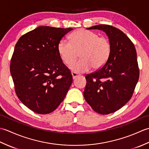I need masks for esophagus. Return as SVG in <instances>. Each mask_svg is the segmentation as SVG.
I'll list each match as a JSON object with an SVG mask.
<instances>
[{"label":"esophagus","instance_id":"1","mask_svg":"<svg viewBox=\"0 0 149 149\" xmlns=\"http://www.w3.org/2000/svg\"><path fill=\"white\" fill-rule=\"evenodd\" d=\"M72 75L73 79H75V78L79 76L80 74H77V73H76V72H72Z\"/></svg>","mask_w":149,"mask_h":149}]
</instances>
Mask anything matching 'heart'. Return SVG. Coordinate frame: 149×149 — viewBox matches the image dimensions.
<instances>
[{"instance_id":"heart-1","label":"heart","mask_w":149,"mask_h":149,"mask_svg":"<svg viewBox=\"0 0 149 149\" xmlns=\"http://www.w3.org/2000/svg\"><path fill=\"white\" fill-rule=\"evenodd\" d=\"M70 42L65 40L59 42L58 50L63 62L70 65L76 59L80 53L81 59L72 63L69 68L72 71L82 73L102 68L108 61L111 45L106 37H100L92 31L79 29L73 33Z\"/></svg>"}]
</instances>
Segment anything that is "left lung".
<instances>
[{
  "label": "left lung",
  "instance_id": "8db88e82",
  "mask_svg": "<svg viewBox=\"0 0 149 149\" xmlns=\"http://www.w3.org/2000/svg\"><path fill=\"white\" fill-rule=\"evenodd\" d=\"M87 29L106 33L111 45L106 64L88 74L84 97L95 111L108 115L121 108L133 94L140 72L135 47L122 31L109 25H97Z\"/></svg>",
  "mask_w": 149,
  "mask_h": 149
}]
</instances>
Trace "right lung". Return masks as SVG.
I'll return each instance as SVG.
<instances>
[{
    "label": "right lung",
    "instance_id": "1",
    "mask_svg": "<svg viewBox=\"0 0 149 149\" xmlns=\"http://www.w3.org/2000/svg\"><path fill=\"white\" fill-rule=\"evenodd\" d=\"M72 30L39 26L22 36L15 47L10 72L15 92L36 113L54 111L71 86L72 75L60 58L58 46Z\"/></svg>",
    "mask_w": 149,
    "mask_h": 149
}]
</instances>
